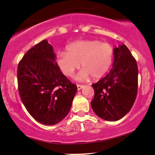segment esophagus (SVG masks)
<instances>
[{
	"label": "esophagus",
	"mask_w": 155,
	"mask_h": 155,
	"mask_svg": "<svg viewBox=\"0 0 155 155\" xmlns=\"http://www.w3.org/2000/svg\"><path fill=\"white\" fill-rule=\"evenodd\" d=\"M76 86H77L78 91H79V90H81V89H82V87H84V85H76Z\"/></svg>",
	"instance_id": "obj_1"
}]
</instances>
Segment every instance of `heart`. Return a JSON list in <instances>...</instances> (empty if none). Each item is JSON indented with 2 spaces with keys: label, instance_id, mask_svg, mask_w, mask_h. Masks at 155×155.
Returning a JSON list of instances; mask_svg holds the SVG:
<instances>
[{
  "label": "heart",
  "instance_id": "b5f03b06",
  "mask_svg": "<svg viewBox=\"0 0 155 155\" xmlns=\"http://www.w3.org/2000/svg\"><path fill=\"white\" fill-rule=\"evenodd\" d=\"M113 53V48L109 43L97 40H79L68 45L65 52L58 54L55 62L65 76H73L80 65L82 69L76 75V80H85L90 76L98 79L110 68Z\"/></svg>",
  "mask_w": 155,
  "mask_h": 155
}]
</instances>
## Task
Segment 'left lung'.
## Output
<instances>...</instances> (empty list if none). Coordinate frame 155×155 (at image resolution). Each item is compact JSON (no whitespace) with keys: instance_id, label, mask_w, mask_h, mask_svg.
Instances as JSON below:
<instances>
[{"instance_id":"left-lung-1","label":"left lung","mask_w":155,"mask_h":155,"mask_svg":"<svg viewBox=\"0 0 155 155\" xmlns=\"http://www.w3.org/2000/svg\"><path fill=\"white\" fill-rule=\"evenodd\" d=\"M112 68L92 85V109L100 118L115 121L125 116L135 102L138 89V67L124 44L114 48Z\"/></svg>"}]
</instances>
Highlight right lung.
I'll list each match as a JSON object with an SVG mask.
<instances>
[{
    "mask_svg": "<svg viewBox=\"0 0 155 155\" xmlns=\"http://www.w3.org/2000/svg\"><path fill=\"white\" fill-rule=\"evenodd\" d=\"M56 55L46 40L30 48L17 70L18 93L35 120L46 125L58 124L68 115L77 86L61 72Z\"/></svg>",
    "mask_w": 155,
    "mask_h": 155,
    "instance_id": "obj_1",
    "label": "right lung"
}]
</instances>
